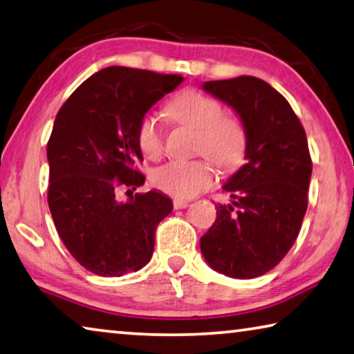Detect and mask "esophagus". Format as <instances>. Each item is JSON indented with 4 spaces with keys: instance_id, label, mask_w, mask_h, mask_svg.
<instances>
[{
    "instance_id": "esophagus-1",
    "label": "esophagus",
    "mask_w": 354,
    "mask_h": 354,
    "mask_svg": "<svg viewBox=\"0 0 354 354\" xmlns=\"http://www.w3.org/2000/svg\"><path fill=\"white\" fill-rule=\"evenodd\" d=\"M188 205H189L188 201H178V199L174 201V208H176V210H180V208H187Z\"/></svg>"
}]
</instances>
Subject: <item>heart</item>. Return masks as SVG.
I'll use <instances>...</instances> for the list:
<instances>
[{"mask_svg": "<svg viewBox=\"0 0 354 354\" xmlns=\"http://www.w3.org/2000/svg\"><path fill=\"white\" fill-rule=\"evenodd\" d=\"M166 113L178 125L198 130L196 152L208 156L219 169L234 171L246 152V130L234 115H224L216 98L199 91H183L167 103ZM138 146L149 160L158 158L165 135L155 114H146L138 127ZM153 187L174 198L188 199L215 183L208 160H171L152 172Z\"/></svg>", "mask_w": 354, "mask_h": 354, "instance_id": "b5f03b06", "label": "heart"}]
</instances>
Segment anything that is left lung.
Wrapping results in <instances>:
<instances>
[{
    "mask_svg": "<svg viewBox=\"0 0 354 354\" xmlns=\"http://www.w3.org/2000/svg\"><path fill=\"white\" fill-rule=\"evenodd\" d=\"M201 88L234 109L246 130V163L223 185L232 202L218 204L201 251L218 273L252 279L273 270L299 234L312 176L308 138L290 103L263 80Z\"/></svg>",
    "mask_w": 354,
    "mask_h": 354,
    "instance_id": "left-lung-1",
    "label": "left lung"
}]
</instances>
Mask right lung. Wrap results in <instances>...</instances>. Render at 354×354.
I'll return each mask as SVG.
<instances>
[{
  "label": "right lung",
  "instance_id": "1",
  "mask_svg": "<svg viewBox=\"0 0 354 354\" xmlns=\"http://www.w3.org/2000/svg\"><path fill=\"white\" fill-rule=\"evenodd\" d=\"M183 81L130 67H106L83 81L56 114L46 158L48 207L57 234L91 273L119 277L153 254L155 230L172 212L160 191L118 199L146 182L138 127L156 102Z\"/></svg>",
  "mask_w": 354,
  "mask_h": 354
}]
</instances>
